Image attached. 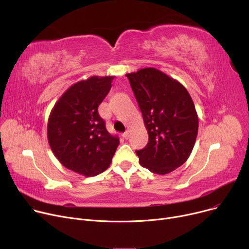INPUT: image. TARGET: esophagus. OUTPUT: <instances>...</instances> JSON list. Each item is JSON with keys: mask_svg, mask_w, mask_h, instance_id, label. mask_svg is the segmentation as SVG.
Instances as JSON below:
<instances>
[{"mask_svg": "<svg viewBox=\"0 0 249 249\" xmlns=\"http://www.w3.org/2000/svg\"><path fill=\"white\" fill-rule=\"evenodd\" d=\"M122 137H123L124 139H128V138H129V132H128V131L124 132V133L122 134Z\"/></svg>", "mask_w": 249, "mask_h": 249, "instance_id": "1", "label": "esophagus"}]
</instances>
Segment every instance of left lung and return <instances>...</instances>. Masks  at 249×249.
Returning a JSON list of instances; mask_svg holds the SVG:
<instances>
[{"label": "left lung", "instance_id": "obj_1", "mask_svg": "<svg viewBox=\"0 0 249 249\" xmlns=\"http://www.w3.org/2000/svg\"><path fill=\"white\" fill-rule=\"evenodd\" d=\"M148 143L136 150L140 164L156 175H166L184 164L194 148L199 119L187 89L162 71L147 68L127 73Z\"/></svg>", "mask_w": 249, "mask_h": 249}]
</instances>
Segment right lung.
Masks as SVG:
<instances>
[{"instance_id": "obj_1", "label": "right lung", "mask_w": 249, "mask_h": 249, "mask_svg": "<svg viewBox=\"0 0 249 249\" xmlns=\"http://www.w3.org/2000/svg\"><path fill=\"white\" fill-rule=\"evenodd\" d=\"M114 76H90L70 87L52 109L47 137L59 162L85 177H95L109 167L119 145L98 113L111 89Z\"/></svg>"}]
</instances>
